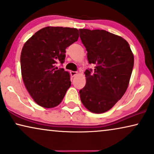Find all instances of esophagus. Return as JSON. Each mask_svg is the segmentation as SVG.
<instances>
[{
    "mask_svg": "<svg viewBox=\"0 0 154 154\" xmlns=\"http://www.w3.org/2000/svg\"><path fill=\"white\" fill-rule=\"evenodd\" d=\"M77 73H78L77 71H70V74L72 77H74L75 75H77Z\"/></svg>",
    "mask_w": 154,
    "mask_h": 154,
    "instance_id": "1",
    "label": "esophagus"
}]
</instances>
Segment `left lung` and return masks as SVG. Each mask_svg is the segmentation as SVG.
Instances as JSON below:
<instances>
[{
	"label": "left lung",
	"instance_id": "left-lung-1",
	"mask_svg": "<svg viewBox=\"0 0 154 154\" xmlns=\"http://www.w3.org/2000/svg\"><path fill=\"white\" fill-rule=\"evenodd\" d=\"M82 43L87 50L89 64L85 86L80 90L81 100L86 109L104 113L114 106L127 90L134 66V56L123 38L105 30L79 29Z\"/></svg>",
	"mask_w": 154,
	"mask_h": 154
}]
</instances>
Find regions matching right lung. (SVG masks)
Here are the masks:
<instances>
[{
	"instance_id": "right-lung-1",
	"label": "right lung",
	"mask_w": 154,
	"mask_h": 154,
	"mask_svg": "<svg viewBox=\"0 0 154 154\" xmlns=\"http://www.w3.org/2000/svg\"><path fill=\"white\" fill-rule=\"evenodd\" d=\"M79 30L48 26L33 35L24 45L20 63L22 79L33 100L45 108L57 106L71 86L70 75L63 68L66 48L78 41Z\"/></svg>"
}]
</instances>
